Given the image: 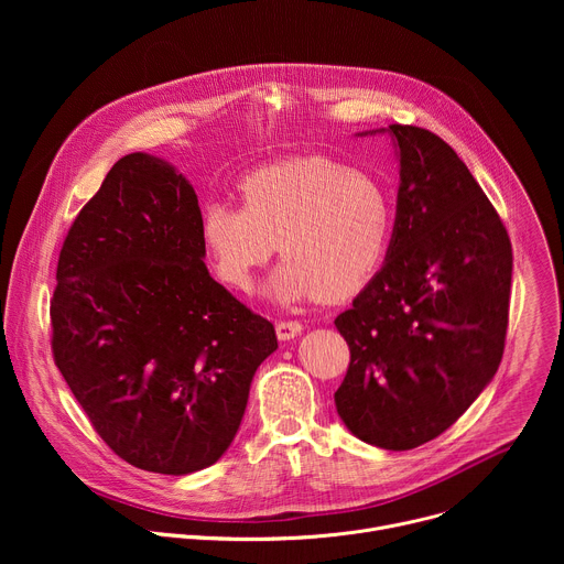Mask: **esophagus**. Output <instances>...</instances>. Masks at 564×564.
Here are the masks:
<instances>
[{"label":"esophagus","mask_w":564,"mask_h":564,"mask_svg":"<svg viewBox=\"0 0 564 564\" xmlns=\"http://www.w3.org/2000/svg\"><path fill=\"white\" fill-rule=\"evenodd\" d=\"M303 333V326L299 321H279L276 324V335L281 341H290Z\"/></svg>","instance_id":"esophagus-1"}]
</instances>
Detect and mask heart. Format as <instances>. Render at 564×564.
<instances>
[{
	"label": "heart",
	"instance_id": "obj_1",
	"mask_svg": "<svg viewBox=\"0 0 564 564\" xmlns=\"http://www.w3.org/2000/svg\"><path fill=\"white\" fill-rule=\"evenodd\" d=\"M240 196L243 207L216 200L200 214L203 246L229 288H250L276 248L285 261L263 294L279 303L316 294L348 299L383 263L394 203L372 174L328 158H301L257 170L240 183Z\"/></svg>",
	"mask_w": 564,
	"mask_h": 564
}]
</instances>
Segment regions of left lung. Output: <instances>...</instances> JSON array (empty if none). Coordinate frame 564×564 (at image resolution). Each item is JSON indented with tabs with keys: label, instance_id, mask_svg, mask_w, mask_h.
Listing matches in <instances>:
<instances>
[{
	"label": "left lung",
	"instance_id": "1",
	"mask_svg": "<svg viewBox=\"0 0 564 564\" xmlns=\"http://www.w3.org/2000/svg\"><path fill=\"white\" fill-rule=\"evenodd\" d=\"M399 160L381 270L335 318L350 366L335 392L346 429L411 451L448 426L498 372L513 254L507 229L457 153L435 133L388 124Z\"/></svg>",
	"mask_w": 564,
	"mask_h": 564
}]
</instances>
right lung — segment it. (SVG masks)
<instances>
[{"label":"right lung","mask_w":564,"mask_h":564,"mask_svg":"<svg viewBox=\"0 0 564 564\" xmlns=\"http://www.w3.org/2000/svg\"><path fill=\"white\" fill-rule=\"evenodd\" d=\"M55 279V364L109 448L163 475L218 462L279 341L212 279L189 181L165 158H120L70 225Z\"/></svg>","instance_id":"right-lung-1"}]
</instances>
